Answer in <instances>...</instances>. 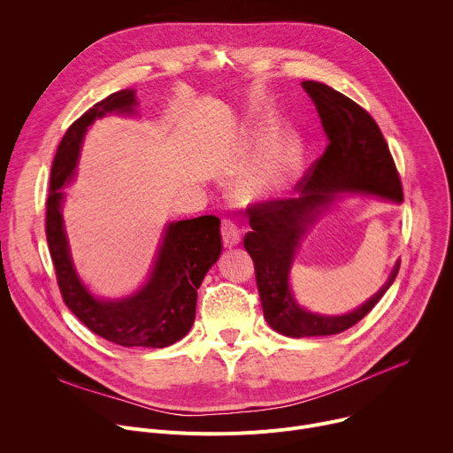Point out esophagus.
I'll list each match as a JSON object with an SVG mask.
<instances>
[{
    "label": "esophagus",
    "mask_w": 453,
    "mask_h": 453,
    "mask_svg": "<svg viewBox=\"0 0 453 453\" xmlns=\"http://www.w3.org/2000/svg\"><path fill=\"white\" fill-rule=\"evenodd\" d=\"M222 240H224V245L226 247H233V245H238L240 240H242V231L240 227L231 220V219H224L222 220Z\"/></svg>",
    "instance_id": "1"
}]
</instances>
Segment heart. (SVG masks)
I'll return each mask as SVG.
<instances>
[{
  "instance_id": "heart-1",
  "label": "heart",
  "mask_w": 453,
  "mask_h": 453,
  "mask_svg": "<svg viewBox=\"0 0 453 453\" xmlns=\"http://www.w3.org/2000/svg\"><path fill=\"white\" fill-rule=\"evenodd\" d=\"M296 163V147L290 142H281L265 161L245 173L236 188V197L242 201H256L271 196L290 179Z\"/></svg>"
}]
</instances>
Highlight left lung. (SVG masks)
Listing matches in <instances>:
<instances>
[{
	"label": "left lung",
	"mask_w": 453,
	"mask_h": 453,
	"mask_svg": "<svg viewBox=\"0 0 453 453\" xmlns=\"http://www.w3.org/2000/svg\"><path fill=\"white\" fill-rule=\"evenodd\" d=\"M303 88L317 107L330 143L296 184V197L247 208L250 231L243 238V247L254 262L265 320L278 334L294 339L337 335L355 326L389 290L400 271L398 260L385 285L349 313L320 315L299 306L290 292L288 274L294 256L320 210L332 204L341 191L403 203L400 173L371 114L326 84L304 81Z\"/></svg>",
	"instance_id": "8db88e82"
}]
</instances>
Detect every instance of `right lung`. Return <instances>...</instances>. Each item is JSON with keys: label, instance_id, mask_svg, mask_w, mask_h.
Listing matches in <instances>:
<instances>
[{"label": "right lung", "instance_id": "obj_1", "mask_svg": "<svg viewBox=\"0 0 453 453\" xmlns=\"http://www.w3.org/2000/svg\"><path fill=\"white\" fill-rule=\"evenodd\" d=\"M134 91L121 89L86 111L60 140L50 175L46 240L66 306L93 334L123 348H166L180 341L196 320L197 290L222 252L220 220L204 215L170 222L147 283L116 301L95 297L79 278L60 213L64 191L77 168L88 127L107 112L133 114Z\"/></svg>", "mask_w": 453, "mask_h": 453}]
</instances>
